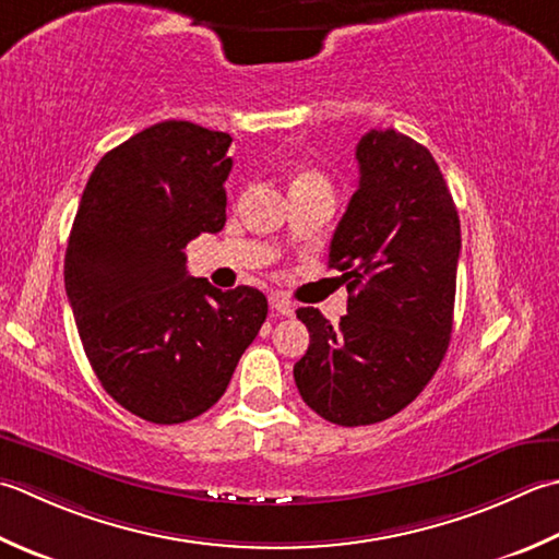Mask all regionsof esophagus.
<instances>
[{
    "mask_svg": "<svg viewBox=\"0 0 559 559\" xmlns=\"http://www.w3.org/2000/svg\"><path fill=\"white\" fill-rule=\"evenodd\" d=\"M271 308L276 310L278 314H283V317H293L295 314V305L288 298H283V295H273Z\"/></svg>",
    "mask_w": 559,
    "mask_h": 559,
    "instance_id": "34e87169",
    "label": "esophagus"
}]
</instances>
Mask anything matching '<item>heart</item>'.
<instances>
[{"label":"heart","mask_w":559,"mask_h":559,"mask_svg":"<svg viewBox=\"0 0 559 559\" xmlns=\"http://www.w3.org/2000/svg\"><path fill=\"white\" fill-rule=\"evenodd\" d=\"M295 183H326V181L317 171H302V174H298V179H295Z\"/></svg>","instance_id":"1"}]
</instances>
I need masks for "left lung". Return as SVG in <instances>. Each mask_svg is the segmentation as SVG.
Returning <instances> with one entry per match:
<instances>
[{"mask_svg": "<svg viewBox=\"0 0 559 559\" xmlns=\"http://www.w3.org/2000/svg\"><path fill=\"white\" fill-rule=\"evenodd\" d=\"M356 159L358 189L330 247L348 312L334 326L300 308L310 346L293 368L305 404L338 426L395 417L429 385L451 344L461 257V221L429 150L376 128Z\"/></svg>", "mask_w": 559, "mask_h": 559, "instance_id": "left-lung-1", "label": "left lung"}]
</instances>
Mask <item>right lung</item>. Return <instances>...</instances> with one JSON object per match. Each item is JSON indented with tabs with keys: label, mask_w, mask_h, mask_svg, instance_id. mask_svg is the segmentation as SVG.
I'll use <instances>...</instances> for the list:
<instances>
[{
	"label": "right lung",
	"mask_w": 559,
	"mask_h": 559,
	"mask_svg": "<svg viewBox=\"0 0 559 559\" xmlns=\"http://www.w3.org/2000/svg\"><path fill=\"white\" fill-rule=\"evenodd\" d=\"M233 138L164 120L98 159L76 207L64 290L84 354L120 407L152 424L223 397L266 320V295L213 288L183 247L225 225Z\"/></svg>",
	"instance_id": "right-lung-1"
}]
</instances>
